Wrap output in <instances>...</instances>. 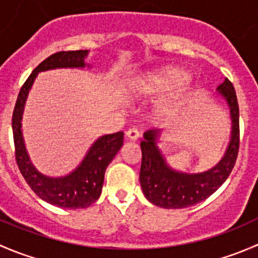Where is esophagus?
Wrapping results in <instances>:
<instances>
[{
  "mask_svg": "<svg viewBox=\"0 0 258 258\" xmlns=\"http://www.w3.org/2000/svg\"><path fill=\"white\" fill-rule=\"evenodd\" d=\"M126 137L128 140H131V141H137L140 137V132L136 128H131L126 132Z\"/></svg>",
  "mask_w": 258,
  "mask_h": 258,
  "instance_id": "1",
  "label": "esophagus"
}]
</instances>
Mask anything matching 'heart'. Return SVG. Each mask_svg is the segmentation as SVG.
Segmentation results:
<instances>
[{
	"instance_id": "obj_1",
	"label": "heart",
	"mask_w": 258,
	"mask_h": 258,
	"mask_svg": "<svg viewBox=\"0 0 258 258\" xmlns=\"http://www.w3.org/2000/svg\"><path fill=\"white\" fill-rule=\"evenodd\" d=\"M187 79H188V74L184 70L178 69V67H165V69L150 72L135 80L127 88L126 95L132 100L153 97V96L161 95L177 87ZM160 111L161 112L167 111V106L162 105Z\"/></svg>"
}]
</instances>
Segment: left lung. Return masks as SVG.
Instances as JSON below:
<instances>
[{
    "instance_id": "left-lung-1",
    "label": "left lung",
    "mask_w": 258,
    "mask_h": 258,
    "mask_svg": "<svg viewBox=\"0 0 258 258\" xmlns=\"http://www.w3.org/2000/svg\"><path fill=\"white\" fill-rule=\"evenodd\" d=\"M217 93L227 102L231 116V136L222 158L210 170L186 173L175 170L167 163L157 141L160 130H148L141 141L142 163L140 182L145 197L163 209H186L202 202L217 191L227 179L235 166L240 146L238 103L233 85L227 79L217 87Z\"/></svg>"
}]
</instances>
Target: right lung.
Listing matches in <instances>:
<instances>
[{"instance_id": "1", "label": "right lung", "mask_w": 258, "mask_h": 258, "mask_svg": "<svg viewBox=\"0 0 258 258\" xmlns=\"http://www.w3.org/2000/svg\"><path fill=\"white\" fill-rule=\"evenodd\" d=\"M88 49L62 51L51 54L32 71L20 90L12 114L16 161L28 186L43 201L61 209H86L98 200L102 192L103 178L107 166L123 145V132L98 137L81 163L69 175L51 177L35 167L26 148L22 134V116L28 92L40 72L57 69H85Z\"/></svg>"}]
</instances>
